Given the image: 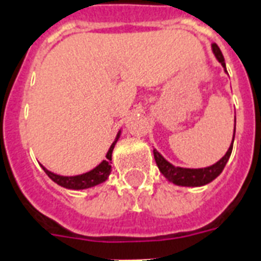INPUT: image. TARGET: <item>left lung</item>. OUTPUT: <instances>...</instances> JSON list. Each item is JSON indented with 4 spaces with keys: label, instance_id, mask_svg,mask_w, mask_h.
<instances>
[{
    "label": "left lung",
    "instance_id": "obj_1",
    "mask_svg": "<svg viewBox=\"0 0 261 261\" xmlns=\"http://www.w3.org/2000/svg\"><path fill=\"white\" fill-rule=\"evenodd\" d=\"M212 49L213 54L217 57V60L221 63V65L225 68V61H224V56H222L221 50H220L217 44H212ZM226 72V68H225ZM234 131H236V118H234ZM233 139H232V145L229 146V149L226 151V154L222 156L219 162H216L215 165H212L209 167H204V169H185V167H177L174 165H171L170 162H167L164 156L161 155L160 152L154 149V160L156 162V166L160 169V171L166 177L167 179L175 185L179 186H202L206 185L209 182H212L216 177H219L221 174V171L224 170L226 162L229 160L230 152L233 149Z\"/></svg>",
    "mask_w": 261,
    "mask_h": 261
}]
</instances>
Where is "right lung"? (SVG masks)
<instances>
[{
  "instance_id": "1",
  "label": "right lung",
  "mask_w": 261,
  "mask_h": 261,
  "mask_svg": "<svg viewBox=\"0 0 261 261\" xmlns=\"http://www.w3.org/2000/svg\"><path fill=\"white\" fill-rule=\"evenodd\" d=\"M120 131L116 135L115 141L111 145L110 150L107 151V155L101 164L97 165L95 169H92L91 171H87L84 174L80 175H73V177H64V175H59L55 174L52 171H49L48 169H45L44 166L42 167V170L45 171L46 175L49 177L50 179L54 182H56L57 185L63 186L65 189H73V190H80V189H88V188H92V186H96L101 182H105L106 179L109 178L110 173H111V156H112V150L115 147V143L118 141V138H119Z\"/></svg>"
}]
</instances>
